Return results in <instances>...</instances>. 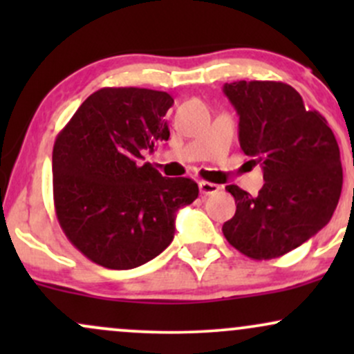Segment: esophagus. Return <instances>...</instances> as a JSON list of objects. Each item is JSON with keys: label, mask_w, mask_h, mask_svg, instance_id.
I'll return each instance as SVG.
<instances>
[{"label": "esophagus", "mask_w": 354, "mask_h": 354, "mask_svg": "<svg viewBox=\"0 0 354 354\" xmlns=\"http://www.w3.org/2000/svg\"><path fill=\"white\" fill-rule=\"evenodd\" d=\"M219 188H221V186H219V185H214V183L200 181V191H201V194H206V196H208V194H214V193H218Z\"/></svg>", "instance_id": "esophagus-1"}]
</instances>
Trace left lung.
Instances as JSON below:
<instances>
[{"label":"left lung","mask_w":354,"mask_h":354,"mask_svg":"<svg viewBox=\"0 0 354 354\" xmlns=\"http://www.w3.org/2000/svg\"><path fill=\"white\" fill-rule=\"evenodd\" d=\"M223 93L239 116V146L265 178L258 196L226 186L236 213L223 234L248 258H278L330 223L343 186L338 143L328 121L304 108L290 84L234 81Z\"/></svg>","instance_id":"left-lung-1"}]
</instances>
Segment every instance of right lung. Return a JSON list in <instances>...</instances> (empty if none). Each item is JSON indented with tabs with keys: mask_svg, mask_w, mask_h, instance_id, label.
I'll list each match as a JSON object with an SVG mask.
<instances>
[{
	"mask_svg": "<svg viewBox=\"0 0 354 354\" xmlns=\"http://www.w3.org/2000/svg\"><path fill=\"white\" fill-rule=\"evenodd\" d=\"M165 91L103 88L83 101L53 148V196L64 234L96 265L131 270L174 238L178 209L198 198L189 178H165L146 151L168 141Z\"/></svg>",
	"mask_w": 354,
	"mask_h": 354,
	"instance_id": "right-lung-1",
	"label": "right lung"
}]
</instances>
